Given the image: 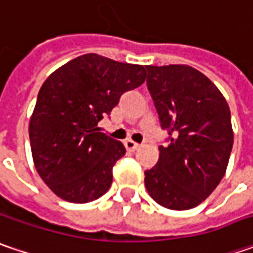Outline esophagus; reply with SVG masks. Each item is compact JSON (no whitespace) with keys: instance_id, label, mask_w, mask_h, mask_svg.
Instances as JSON below:
<instances>
[{"instance_id":"obj_1","label":"esophagus","mask_w":253,"mask_h":253,"mask_svg":"<svg viewBox=\"0 0 253 253\" xmlns=\"http://www.w3.org/2000/svg\"><path fill=\"white\" fill-rule=\"evenodd\" d=\"M124 145H125V148H126V151H129V152H135V151H138L139 149V143H136V142H133V141H125L124 142Z\"/></svg>"}]
</instances>
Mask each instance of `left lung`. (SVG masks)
Returning a JSON list of instances; mask_svg holds the SVG:
<instances>
[{"mask_svg": "<svg viewBox=\"0 0 253 253\" xmlns=\"http://www.w3.org/2000/svg\"><path fill=\"white\" fill-rule=\"evenodd\" d=\"M151 91L169 145L145 171L152 199L169 210H190L209 197L228 166L234 143L227 100L207 76L187 64L146 66Z\"/></svg>", "mask_w": 253, "mask_h": 253, "instance_id": "obj_1", "label": "left lung"}]
</instances>
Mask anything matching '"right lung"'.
<instances>
[{
  "instance_id": "right-lung-1",
  "label": "right lung",
  "mask_w": 253,
  "mask_h": 253,
  "mask_svg": "<svg viewBox=\"0 0 253 253\" xmlns=\"http://www.w3.org/2000/svg\"><path fill=\"white\" fill-rule=\"evenodd\" d=\"M141 64L87 53L63 64L42 84L29 122L35 168L57 197L90 203L111 187L112 168L125 148L98 122L125 91L146 79Z\"/></svg>"
}]
</instances>
